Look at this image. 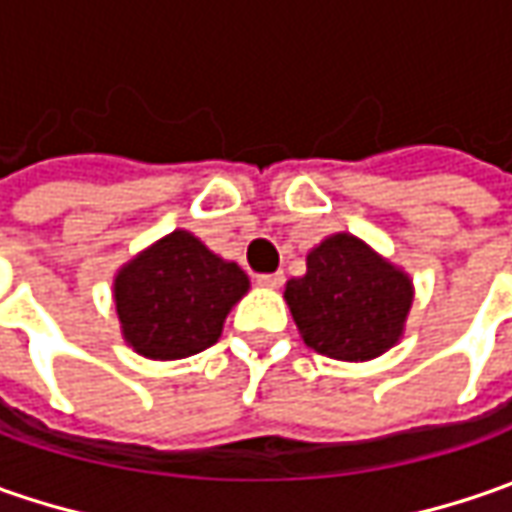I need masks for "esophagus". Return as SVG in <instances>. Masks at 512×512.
<instances>
[{"instance_id": "34e87169", "label": "esophagus", "mask_w": 512, "mask_h": 512, "mask_svg": "<svg viewBox=\"0 0 512 512\" xmlns=\"http://www.w3.org/2000/svg\"><path fill=\"white\" fill-rule=\"evenodd\" d=\"M256 282L262 287H282L285 285V273H262V276H256Z\"/></svg>"}]
</instances>
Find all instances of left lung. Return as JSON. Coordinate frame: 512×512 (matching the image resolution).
<instances>
[{
  "instance_id": "1",
  "label": "left lung",
  "mask_w": 512,
  "mask_h": 512,
  "mask_svg": "<svg viewBox=\"0 0 512 512\" xmlns=\"http://www.w3.org/2000/svg\"><path fill=\"white\" fill-rule=\"evenodd\" d=\"M285 302L307 347L367 362L402 339L413 282L362 239L333 233L307 253V273L287 282Z\"/></svg>"
}]
</instances>
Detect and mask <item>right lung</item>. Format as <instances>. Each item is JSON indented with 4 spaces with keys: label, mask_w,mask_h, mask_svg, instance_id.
<instances>
[{
    "label": "right lung",
    "mask_w": 512,
    "mask_h": 512,
    "mask_svg": "<svg viewBox=\"0 0 512 512\" xmlns=\"http://www.w3.org/2000/svg\"><path fill=\"white\" fill-rule=\"evenodd\" d=\"M245 270L173 230L113 279L125 342L145 359H187L219 342L230 307L247 293Z\"/></svg>",
    "instance_id": "obj_1"
}]
</instances>
